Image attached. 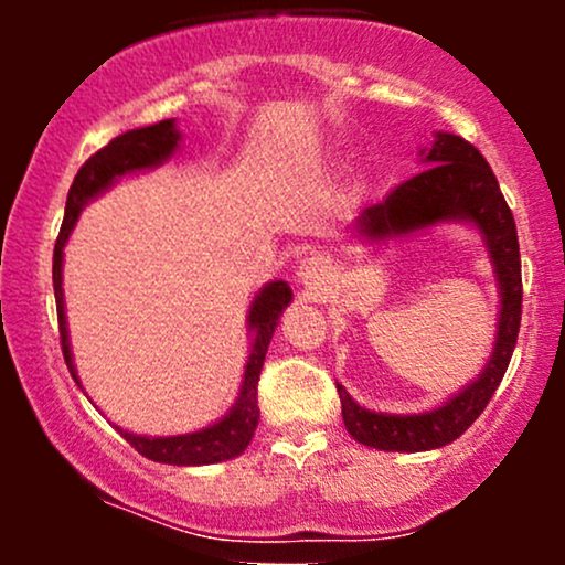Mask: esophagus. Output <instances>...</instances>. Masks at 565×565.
<instances>
[{
    "label": "esophagus",
    "mask_w": 565,
    "mask_h": 565,
    "mask_svg": "<svg viewBox=\"0 0 565 565\" xmlns=\"http://www.w3.org/2000/svg\"><path fill=\"white\" fill-rule=\"evenodd\" d=\"M332 278V265L323 255H308L297 265V281L308 289H323Z\"/></svg>",
    "instance_id": "obj_1"
}]
</instances>
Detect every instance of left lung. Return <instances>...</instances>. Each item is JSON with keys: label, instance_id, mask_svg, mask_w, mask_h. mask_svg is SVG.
Segmentation results:
<instances>
[{"label": "left lung", "instance_id": "left-lung-1", "mask_svg": "<svg viewBox=\"0 0 565 565\" xmlns=\"http://www.w3.org/2000/svg\"><path fill=\"white\" fill-rule=\"evenodd\" d=\"M425 170L393 188L380 204L364 206L350 231L364 244L382 246L393 238L465 223L481 233L499 289L494 348L476 380L444 404L419 414H385L364 408L337 385L342 419L359 444L380 451H430L451 444L481 417L502 382L521 329V249L512 212L499 183L476 146L451 132L433 135V146L419 151Z\"/></svg>", "mask_w": 565, "mask_h": 565}]
</instances>
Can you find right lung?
Segmentation results:
<instances>
[{
    "label": "right lung",
    "instance_id": "1",
    "mask_svg": "<svg viewBox=\"0 0 565 565\" xmlns=\"http://www.w3.org/2000/svg\"><path fill=\"white\" fill-rule=\"evenodd\" d=\"M180 148V129L174 127V119H164L159 125L129 129V132L119 135L108 142L106 148L89 157L76 172L74 185H71L66 199V217H63L61 233L55 242L53 255V287H55V302H57V327H61V345L63 359L71 377L82 387L79 374H76L74 355H71L68 342V321H66V300H63V246H66L71 231H74L79 212L89 201L106 193L116 180L125 174H138L153 167L164 164L167 159L174 157ZM291 302V289L287 281H268L257 291L255 300L249 305V316H246V327L252 332L249 342V359L244 366V380L238 387L236 404L228 408L223 419L201 427V430L183 433V436H138L129 433L125 427H116L121 438L142 457L153 459L161 465H180V468H191V465H215L225 462V459L238 457L249 446L252 436H255L257 423H260V408H257V382H260V369L268 353L270 340L281 319L284 308Z\"/></svg>",
    "mask_w": 565,
    "mask_h": 565
}]
</instances>
